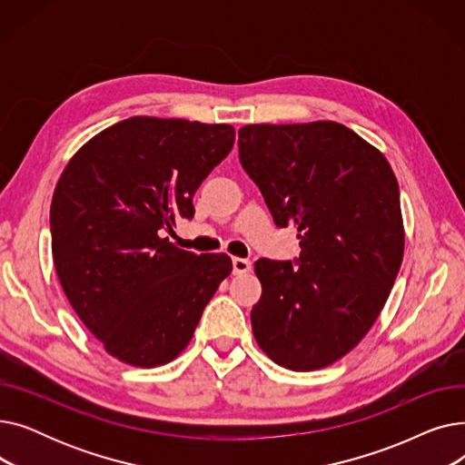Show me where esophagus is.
Segmentation results:
<instances>
[{"label":"esophagus","mask_w":465,"mask_h":465,"mask_svg":"<svg viewBox=\"0 0 465 465\" xmlns=\"http://www.w3.org/2000/svg\"><path fill=\"white\" fill-rule=\"evenodd\" d=\"M233 273L235 275H242V273H249L252 270V262L247 258H233Z\"/></svg>","instance_id":"1"}]
</instances>
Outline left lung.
Masks as SVG:
<instances>
[{
    "mask_svg": "<svg viewBox=\"0 0 465 465\" xmlns=\"http://www.w3.org/2000/svg\"><path fill=\"white\" fill-rule=\"evenodd\" d=\"M239 160L300 260L260 258L251 311L260 349L292 371L343 358L370 331L403 260L400 186L381 151L343 124H249Z\"/></svg>",
    "mask_w": 465,
    "mask_h": 465,
    "instance_id": "left-lung-1",
    "label": "left lung"
}]
</instances>
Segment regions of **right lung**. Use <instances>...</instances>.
Here are the masks:
<instances>
[{
    "instance_id": "1",
    "label": "right lung",
    "mask_w": 465,
    "mask_h": 465,
    "mask_svg": "<svg viewBox=\"0 0 465 465\" xmlns=\"http://www.w3.org/2000/svg\"><path fill=\"white\" fill-rule=\"evenodd\" d=\"M233 141L230 124L132 116L94 135L60 175L51 203L56 273L116 360L156 368L177 358L232 273L230 256H198L163 233L193 216L195 190Z\"/></svg>"
}]
</instances>
